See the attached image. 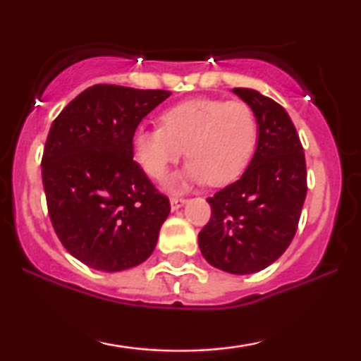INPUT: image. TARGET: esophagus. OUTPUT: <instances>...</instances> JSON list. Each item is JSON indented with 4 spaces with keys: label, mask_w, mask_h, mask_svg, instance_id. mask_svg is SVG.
Here are the masks:
<instances>
[{
    "label": "esophagus",
    "mask_w": 361,
    "mask_h": 361,
    "mask_svg": "<svg viewBox=\"0 0 361 361\" xmlns=\"http://www.w3.org/2000/svg\"><path fill=\"white\" fill-rule=\"evenodd\" d=\"M185 204H187V199H184V197H171V209L172 210L180 209V207Z\"/></svg>",
    "instance_id": "obj_1"
}]
</instances>
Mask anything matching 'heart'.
I'll return each instance as SVG.
<instances>
[{
	"label": "heart",
	"mask_w": 361,
	"mask_h": 361,
	"mask_svg": "<svg viewBox=\"0 0 361 361\" xmlns=\"http://www.w3.org/2000/svg\"><path fill=\"white\" fill-rule=\"evenodd\" d=\"M258 136V118L248 103L194 98L162 111L161 126L137 128L131 145L136 162L152 179L164 177L185 147L190 159L169 185L204 180L224 185L243 174Z\"/></svg>",
	"instance_id": "b5f03b06"
}]
</instances>
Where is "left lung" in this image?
I'll return each instance as SVG.
<instances>
[{
  "mask_svg": "<svg viewBox=\"0 0 361 361\" xmlns=\"http://www.w3.org/2000/svg\"><path fill=\"white\" fill-rule=\"evenodd\" d=\"M256 113L259 136L248 169L209 197L212 215L199 246L212 266L231 274L268 268L298 231L307 194L305 156L288 111L251 88H233Z\"/></svg>",
  "mask_w": 361,
  "mask_h": 361,
  "instance_id": "1",
  "label": "left lung"
}]
</instances>
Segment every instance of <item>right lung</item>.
<instances>
[{
	"label": "right lung",
	"instance_id": "obj_1",
	"mask_svg": "<svg viewBox=\"0 0 361 361\" xmlns=\"http://www.w3.org/2000/svg\"><path fill=\"white\" fill-rule=\"evenodd\" d=\"M171 95L98 83L73 98L49 130L42 184L49 219L73 258L115 273L156 248L169 199L133 159V133Z\"/></svg>",
	"mask_w": 361,
	"mask_h": 361
}]
</instances>
